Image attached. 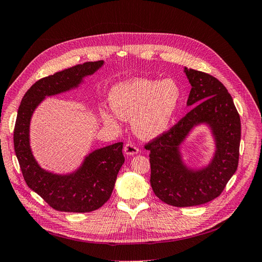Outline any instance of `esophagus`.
Returning a JSON list of instances; mask_svg holds the SVG:
<instances>
[{"instance_id": "1", "label": "esophagus", "mask_w": 262, "mask_h": 262, "mask_svg": "<svg viewBox=\"0 0 262 262\" xmlns=\"http://www.w3.org/2000/svg\"><path fill=\"white\" fill-rule=\"evenodd\" d=\"M139 152V149L135 146L134 143L132 142H127L125 144L124 147V153L126 154V156H135V154H137Z\"/></svg>"}]
</instances>
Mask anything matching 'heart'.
<instances>
[{
  "instance_id": "1",
  "label": "heart",
  "mask_w": 262,
  "mask_h": 262,
  "mask_svg": "<svg viewBox=\"0 0 262 262\" xmlns=\"http://www.w3.org/2000/svg\"><path fill=\"white\" fill-rule=\"evenodd\" d=\"M180 99V87L171 79L135 77L112 87L109 102L113 111L102 109L100 115L111 126H119L122 120H132L134 133L149 140L168 129Z\"/></svg>"
}]
</instances>
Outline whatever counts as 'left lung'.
<instances>
[{
	"label": "left lung",
	"instance_id": "obj_1",
	"mask_svg": "<svg viewBox=\"0 0 262 262\" xmlns=\"http://www.w3.org/2000/svg\"><path fill=\"white\" fill-rule=\"evenodd\" d=\"M193 109L167 133L146 144L150 151V183L161 201L176 207L205 204L218 198L238 165L241 120L227 89L210 74L188 69ZM200 124L211 130L215 151L207 166L194 169L183 161L181 146Z\"/></svg>",
	"mask_w": 262,
	"mask_h": 262
}]
</instances>
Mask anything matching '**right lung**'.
<instances>
[{
	"mask_svg": "<svg viewBox=\"0 0 262 262\" xmlns=\"http://www.w3.org/2000/svg\"><path fill=\"white\" fill-rule=\"evenodd\" d=\"M104 61L85 62L43 77L25 94L19 105L14 130V148L28 187L56 210L89 212L98 209L112 194L124 164L123 142L96 149L87 154L74 171L55 173L40 166L30 147V122L33 112L46 97L77 89L86 76Z\"/></svg>",
	"mask_w": 262,
	"mask_h": 262,
	"instance_id": "right-lung-1",
	"label": "right lung"
}]
</instances>
